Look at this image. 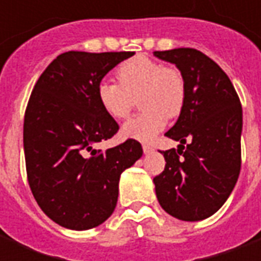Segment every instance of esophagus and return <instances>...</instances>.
Masks as SVG:
<instances>
[{
  "instance_id": "obj_1",
  "label": "esophagus",
  "mask_w": 261,
  "mask_h": 261,
  "mask_svg": "<svg viewBox=\"0 0 261 261\" xmlns=\"http://www.w3.org/2000/svg\"><path fill=\"white\" fill-rule=\"evenodd\" d=\"M142 149H144V152L145 153H149L153 151V148L151 147V145H148V144H144V145H142Z\"/></svg>"
}]
</instances>
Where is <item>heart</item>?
Masks as SVG:
<instances>
[{"label": "heart", "instance_id": "b5f03b06", "mask_svg": "<svg viewBox=\"0 0 261 261\" xmlns=\"http://www.w3.org/2000/svg\"><path fill=\"white\" fill-rule=\"evenodd\" d=\"M116 75L120 84L102 81L97 85V100L109 116L123 120L130 116L136 99L140 97V108L144 112L121 128L127 138L151 141L162 131L166 117H176L181 112L186 84L179 68L137 56L120 64Z\"/></svg>", "mask_w": 261, "mask_h": 261}]
</instances>
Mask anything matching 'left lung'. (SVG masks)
Returning a JSON list of instances; mask_svg holds the SVG:
<instances>
[{
    "label": "left lung",
    "instance_id": "8db88e82",
    "mask_svg": "<svg viewBox=\"0 0 261 261\" xmlns=\"http://www.w3.org/2000/svg\"><path fill=\"white\" fill-rule=\"evenodd\" d=\"M185 76L180 116L165 136L177 149L161 151L166 165L153 177L161 207L181 221H201L218 211L241 172L242 106L232 82L196 48L153 51Z\"/></svg>",
    "mask_w": 261,
    "mask_h": 261
}]
</instances>
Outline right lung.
I'll return each instance as SVG.
<instances>
[{
  "label": "right lung",
  "mask_w": 261,
  "mask_h": 261,
  "mask_svg": "<svg viewBox=\"0 0 261 261\" xmlns=\"http://www.w3.org/2000/svg\"><path fill=\"white\" fill-rule=\"evenodd\" d=\"M133 51H67L37 80L23 121L28 181L42 211L56 224L85 230L113 214L123 170L142 156L133 138L95 149L119 131L97 100V85Z\"/></svg>",
  "instance_id": "1"
}]
</instances>
